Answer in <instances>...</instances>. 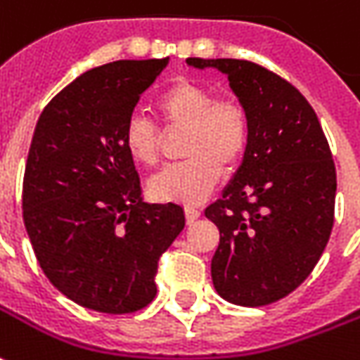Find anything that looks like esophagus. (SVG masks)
Returning <instances> with one entry per match:
<instances>
[{
  "mask_svg": "<svg viewBox=\"0 0 360 360\" xmlns=\"http://www.w3.org/2000/svg\"><path fill=\"white\" fill-rule=\"evenodd\" d=\"M198 216H200V210H198V208H195V206H187V208H185V218H187L188 224L195 222Z\"/></svg>",
  "mask_w": 360,
  "mask_h": 360,
  "instance_id": "1",
  "label": "esophagus"
}]
</instances>
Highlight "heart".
Masks as SVG:
<instances>
[{"instance_id":"obj_1","label":"heart","mask_w":360,"mask_h":360,"mask_svg":"<svg viewBox=\"0 0 360 360\" xmlns=\"http://www.w3.org/2000/svg\"><path fill=\"white\" fill-rule=\"evenodd\" d=\"M167 130H187L183 154L187 160L167 165L148 181L150 197L160 202L197 205L220 181L222 169L238 165L250 144V115L232 97L218 99L206 85L179 79L155 101ZM124 148L130 160L154 165L162 150V130L134 112L124 124Z\"/></svg>"}]
</instances>
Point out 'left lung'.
Returning a JSON list of instances; mask_svg holds the SVG:
<instances>
[{"mask_svg": "<svg viewBox=\"0 0 360 360\" xmlns=\"http://www.w3.org/2000/svg\"><path fill=\"white\" fill-rule=\"evenodd\" d=\"M228 75L250 115V144L222 198L205 216L218 226L216 292L238 306H267L302 285L333 228L335 165L311 105L267 68L233 58H187Z\"/></svg>", "mask_w": 360, "mask_h": 360, "instance_id": "left-lung-1", "label": "left lung"}]
</instances>
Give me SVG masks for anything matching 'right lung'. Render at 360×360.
Listing matches in <instances>:
<instances>
[{
	"label": "right lung",
	"mask_w": 360,
	"mask_h": 360,
	"mask_svg": "<svg viewBox=\"0 0 360 360\" xmlns=\"http://www.w3.org/2000/svg\"><path fill=\"white\" fill-rule=\"evenodd\" d=\"M169 58L93 68L40 112L22 179V220L40 269L75 304L130 314L154 300L162 253L185 228L179 205H150L124 124Z\"/></svg>",
	"instance_id": "1"
}]
</instances>
